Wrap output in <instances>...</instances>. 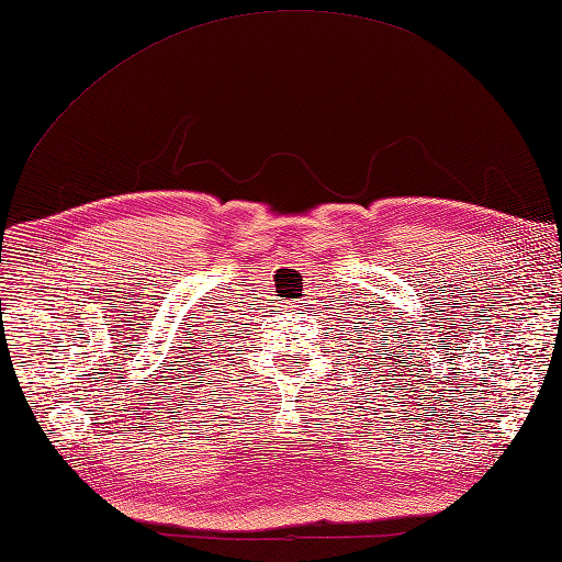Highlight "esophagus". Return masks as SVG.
Masks as SVG:
<instances>
[{
  "label": "esophagus",
  "instance_id": "34e87169",
  "mask_svg": "<svg viewBox=\"0 0 562 562\" xmlns=\"http://www.w3.org/2000/svg\"><path fill=\"white\" fill-rule=\"evenodd\" d=\"M291 307H300V305H291Z\"/></svg>",
  "mask_w": 562,
  "mask_h": 562
}]
</instances>
